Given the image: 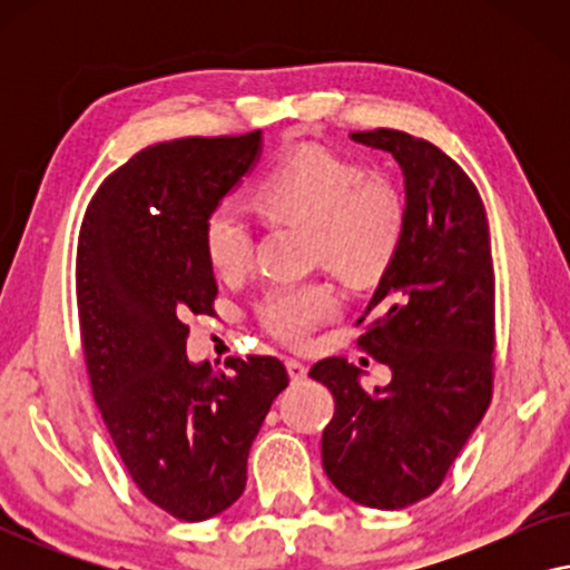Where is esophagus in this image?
Here are the masks:
<instances>
[{"instance_id":"34e87169","label":"esophagus","mask_w":570,"mask_h":570,"mask_svg":"<svg viewBox=\"0 0 570 570\" xmlns=\"http://www.w3.org/2000/svg\"><path fill=\"white\" fill-rule=\"evenodd\" d=\"M285 365H287V373H291L293 384H301V381L308 376V368L301 361H293V357H291V361H287Z\"/></svg>"}]
</instances>
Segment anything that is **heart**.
<instances>
[{"instance_id": "obj_1", "label": "heart", "mask_w": 570, "mask_h": 570, "mask_svg": "<svg viewBox=\"0 0 570 570\" xmlns=\"http://www.w3.org/2000/svg\"><path fill=\"white\" fill-rule=\"evenodd\" d=\"M254 202L269 220L308 225L314 262L350 283L384 275L407 233L400 186L324 145H303L279 158L256 181ZM252 246V225L230 202L215 205L202 220V248L217 275L244 272ZM337 308V293L322 279L269 285L256 303L264 330L291 345H303Z\"/></svg>"}]
</instances>
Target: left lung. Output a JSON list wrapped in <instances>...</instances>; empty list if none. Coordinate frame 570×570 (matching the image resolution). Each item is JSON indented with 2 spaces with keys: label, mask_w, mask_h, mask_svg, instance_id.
I'll list each match as a JSON object with an SVG mask.
<instances>
[{
  "label": "left lung",
  "mask_w": 570,
  "mask_h": 570,
  "mask_svg": "<svg viewBox=\"0 0 570 570\" xmlns=\"http://www.w3.org/2000/svg\"><path fill=\"white\" fill-rule=\"evenodd\" d=\"M350 137L392 153L404 174L407 233L357 318V345L392 381L368 394L345 357L318 361L308 376L334 396L326 478L350 501L396 511L441 485L493 396V256L485 205L446 153L396 129Z\"/></svg>",
  "instance_id": "obj_1"
}]
</instances>
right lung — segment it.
<instances>
[{"mask_svg": "<svg viewBox=\"0 0 570 570\" xmlns=\"http://www.w3.org/2000/svg\"><path fill=\"white\" fill-rule=\"evenodd\" d=\"M262 153V131L139 150L100 184L77 240V314L104 423L131 480L170 517L205 521L246 488L248 449L287 386L277 357H186L189 314L217 283L202 220Z\"/></svg>", "mask_w": 570, "mask_h": 570, "instance_id": "1", "label": "right lung"}]
</instances>
